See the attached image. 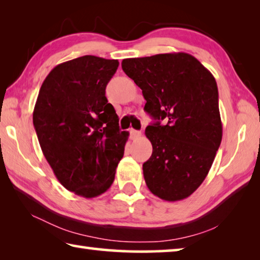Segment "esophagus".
Wrapping results in <instances>:
<instances>
[{
    "instance_id": "obj_1",
    "label": "esophagus",
    "mask_w": 260,
    "mask_h": 260,
    "mask_svg": "<svg viewBox=\"0 0 260 260\" xmlns=\"http://www.w3.org/2000/svg\"><path fill=\"white\" fill-rule=\"evenodd\" d=\"M141 135H142V133H141L140 131L131 129V138H132V140H138L139 138H141Z\"/></svg>"
}]
</instances>
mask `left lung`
Wrapping results in <instances>:
<instances>
[{"mask_svg": "<svg viewBox=\"0 0 260 260\" xmlns=\"http://www.w3.org/2000/svg\"><path fill=\"white\" fill-rule=\"evenodd\" d=\"M121 68L142 89L144 110L155 120L146 128L152 144L143 164L149 190L169 202L187 199L204 181L221 143L215 79L186 52L126 58Z\"/></svg>", "mask_w": 260, "mask_h": 260, "instance_id": "1", "label": "left lung"}]
</instances>
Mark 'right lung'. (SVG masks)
Here are the masks:
<instances>
[{"label": "right lung", "instance_id": "add662e5", "mask_svg": "<svg viewBox=\"0 0 260 260\" xmlns=\"http://www.w3.org/2000/svg\"><path fill=\"white\" fill-rule=\"evenodd\" d=\"M119 61L87 55L57 65L39 91L33 125L58 181L93 199L111 187L128 133L105 88Z\"/></svg>", "mask_w": 260, "mask_h": 260}]
</instances>
